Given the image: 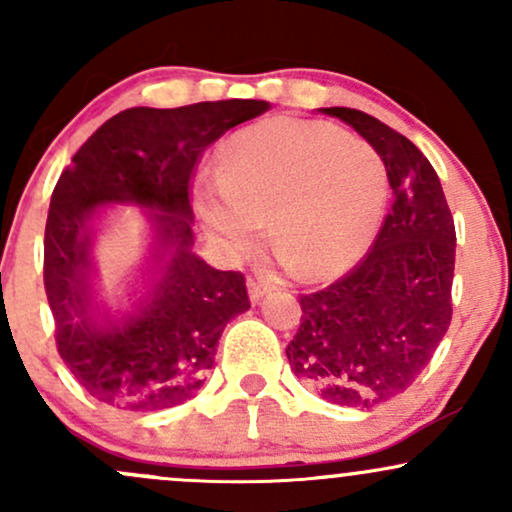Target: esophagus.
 <instances>
[{
  "label": "esophagus",
  "instance_id": "34e87169",
  "mask_svg": "<svg viewBox=\"0 0 512 512\" xmlns=\"http://www.w3.org/2000/svg\"><path fill=\"white\" fill-rule=\"evenodd\" d=\"M274 286L267 284V281H260V279H248V293H250V301L252 303H260L264 296H267L269 291H272Z\"/></svg>",
  "mask_w": 512,
  "mask_h": 512
}]
</instances>
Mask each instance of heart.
<instances>
[{
	"instance_id": "1",
	"label": "heart",
	"mask_w": 512,
	"mask_h": 512,
	"mask_svg": "<svg viewBox=\"0 0 512 512\" xmlns=\"http://www.w3.org/2000/svg\"><path fill=\"white\" fill-rule=\"evenodd\" d=\"M387 197L378 151L327 122L267 120L223 146L195 209L211 238L243 252L269 216V238L308 276L342 269L366 248Z\"/></svg>"
}]
</instances>
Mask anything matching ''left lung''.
Instances as JSON below:
<instances>
[{
	"label": "left lung",
	"instance_id": "left-lung-1",
	"mask_svg": "<svg viewBox=\"0 0 512 512\" xmlns=\"http://www.w3.org/2000/svg\"><path fill=\"white\" fill-rule=\"evenodd\" d=\"M383 156L392 204L370 250L327 289L301 293L291 370L339 407L402 395L428 366L452 320L455 221L428 158L378 117L322 108Z\"/></svg>",
	"mask_w": 512,
	"mask_h": 512
}]
</instances>
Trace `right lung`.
Segmentation results:
<instances>
[{
  "instance_id": "right-lung-1",
  "label": "right lung",
  "mask_w": 512,
  "mask_h": 512,
  "mask_svg": "<svg viewBox=\"0 0 512 512\" xmlns=\"http://www.w3.org/2000/svg\"><path fill=\"white\" fill-rule=\"evenodd\" d=\"M267 110L240 98L122 110L62 170L45 223V293L57 351L98 402L132 411L182 404L204 385L223 327L250 308L243 274L219 272L190 250V187L204 149ZM122 201L159 214L150 296L113 323L92 313L90 219L98 206Z\"/></svg>"
}]
</instances>
